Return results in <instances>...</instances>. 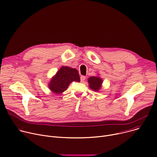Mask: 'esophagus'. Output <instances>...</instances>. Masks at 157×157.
<instances>
[{"mask_svg":"<svg viewBox=\"0 0 157 157\" xmlns=\"http://www.w3.org/2000/svg\"><path fill=\"white\" fill-rule=\"evenodd\" d=\"M80 79H81V82H83V81H84L85 79H86V77H85L84 76H81Z\"/></svg>","mask_w":157,"mask_h":157,"instance_id":"esophagus-1","label":"esophagus"}]
</instances>
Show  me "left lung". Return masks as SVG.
<instances>
[{
    "instance_id": "left-lung-1",
    "label": "left lung",
    "mask_w": 157,
    "mask_h": 157,
    "mask_svg": "<svg viewBox=\"0 0 157 157\" xmlns=\"http://www.w3.org/2000/svg\"><path fill=\"white\" fill-rule=\"evenodd\" d=\"M88 82L90 88L94 91H98L101 88L103 80L101 78L98 76H92L88 78Z\"/></svg>"
}]
</instances>
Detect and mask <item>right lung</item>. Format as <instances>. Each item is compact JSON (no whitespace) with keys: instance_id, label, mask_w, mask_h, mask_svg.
<instances>
[{"instance_id":"obj_1","label":"right lung","mask_w":157,"mask_h":157,"mask_svg":"<svg viewBox=\"0 0 157 157\" xmlns=\"http://www.w3.org/2000/svg\"><path fill=\"white\" fill-rule=\"evenodd\" d=\"M73 81H80L78 71L68 66H62L50 81L49 88L56 94H61L67 90Z\"/></svg>"}]
</instances>
